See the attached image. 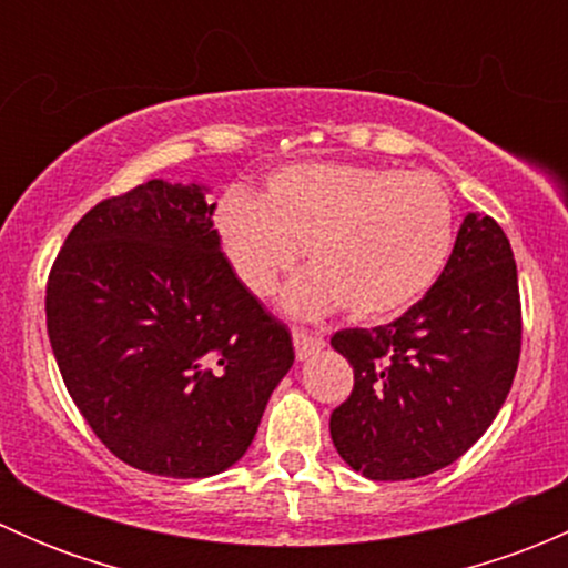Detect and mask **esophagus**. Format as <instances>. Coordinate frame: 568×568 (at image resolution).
<instances>
[{
    "mask_svg": "<svg viewBox=\"0 0 568 568\" xmlns=\"http://www.w3.org/2000/svg\"><path fill=\"white\" fill-rule=\"evenodd\" d=\"M291 337H294V348H296V359H311L313 354H318L321 348L326 346V341L321 335H313V332H305V329H294L291 332Z\"/></svg>",
    "mask_w": 568,
    "mask_h": 568,
    "instance_id": "obj_1",
    "label": "esophagus"
}]
</instances>
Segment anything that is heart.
<instances>
[{"mask_svg": "<svg viewBox=\"0 0 568 568\" xmlns=\"http://www.w3.org/2000/svg\"><path fill=\"white\" fill-rule=\"evenodd\" d=\"M214 233L227 266L257 300L305 250L283 291V311L321 318L387 321L409 311L443 277L456 244V209L439 178L343 162L274 170L257 200H222Z\"/></svg>", "mask_w": 568, "mask_h": 568, "instance_id": "obj_1", "label": "heart"}]
</instances>
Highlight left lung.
<instances>
[{
	"instance_id": "obj_1",
	"label": "left lung",
	"mask_w": 568,
	"mask_h": 568,
	"mask_svg": "<svg viewBox=\"0 0 568 568\" xmlns=\"http://www.w3.org/2000/svg\"><path fill=\"white\" fill-rule=\"evenodd\" d=\"M523 346L517 263L491 216L467 214L443 277L376 329H343L332 348L354 390L332 412L341 459L371 480H412L467 454L497 417Z\"/></svg>"
}]
</instances>
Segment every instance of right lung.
Instances as JSON below:
<instances>
[{
  "mask_svg": "<svg viewBox=\"0 0 568 568\" xmlns=\"http://www.w3.org/2000/svg\"><path fill=\"white\" fill-rule=\"evenodd\" d=\"M205 192L153 178L99 203L45 288L73 404L120 462L164 478L233 467L294 365L291 332L227 266Z\"/></svg>",
  "mask_w": 568,
  "mask_h": 568,
  "instance_id": "obj_1",
  "label": "right lung"
}]
</instances>
